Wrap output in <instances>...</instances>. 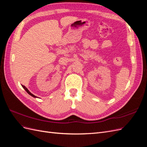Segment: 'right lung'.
I'll return each mask as SVG.
<instances>
[{"label": "right lung", "instance_id": "obj_1", "mask_svg": "<svg viewBox=\"0 0 147 147\" xmlns=\"http://www.w3.org/2000/svg\"><path fill=\"white\" fill-rule=\"evenodd\" d=\"M22 86H23V88L24 89V90H26V92H27L28 93V94H29V95H30L31 96H32V97H37L36 96H34L33 94H32V93H31L28 90V88H26V86H23V85H22Z\"/></svg>", "mask_w": 147, "mask_h": 147}]
</instances>
